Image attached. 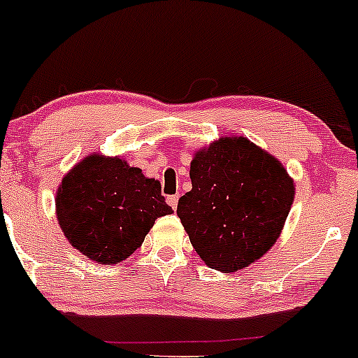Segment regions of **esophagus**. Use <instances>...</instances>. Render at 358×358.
I'll use <instances>...</instances> for the list:
<instances>
[{
  "instance_id": "34e87169",
  "label": "esophagus",
  "mask_w": 358,
  "mask_h": 358,
  "mask_svg": "<svg viewBox=\"0 0 358 358\" xmlns=\"http://www.w3.org/2000/svg\"><path fill=\"white\" fill-rule=\"evenodd\" d=\"M178 195H168L166 197V202H168V206L171 207V209H176V207H178Z\"/></svg>"
}]
</instances>
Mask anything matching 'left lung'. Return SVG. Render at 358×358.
I'll return each mask as SVG.
<instances>
[{"label": "left lung", "instance_id": "1", "mask_svg": "<svg viewBox=\"0 0 358 358\" xmlns=\"http://www.w3.org/2000/svg\"><path fill=\"white\" fill-rule=\"evenodd\" d=\"M190 178L176 214L206 265L236 272L272 248L294 202L280 161L245 137H222L195 155Z\"/></svg>", "mask_w": 358, "mask_h": 358}]
</instances>
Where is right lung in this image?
<instances>
[{"label":"right lung","instance_id":"right-lung-1","mask_svg":"<svg viewBox=\"0 0 358 358\" xmlns=\"http://www.w3.org/2000/svg\"><path fill=\"white\" fill-rule=\"evenodd\" d=\"M56 210L71 245L103 265L131 257L156 219L173 212L158 180L103 156H90L64 176Z\"/></svg>","mask_w":358,"mask_h":358}]
</instances>
